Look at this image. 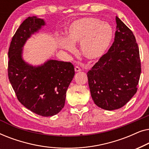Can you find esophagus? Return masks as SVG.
I'll list each match as a JSON object with an SVG mask.
<instances>
[{
  "label": "esophagus",
  "instance_id": "1",
  "mask_svg": "<svg viewBox=\"0 0 149 149\" xmlns=\"http://www.w3.org/2000/svg\"><path fill=\"white\" fill-rule=\"evenodd\" d=\"M74 70H75V72H80V71L81 70V69L79 68V66H76L74 67Z\"/></svg>",
  "mask_w": 149,
  "mask_h": 149
}]
</instances>
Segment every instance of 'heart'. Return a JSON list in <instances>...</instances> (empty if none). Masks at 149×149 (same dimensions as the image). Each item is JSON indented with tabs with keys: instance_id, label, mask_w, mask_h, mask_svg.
Here are the masks:
<instances>
[{
	"instance_id": "1",
	"label": "heart",
	"mask_w": 149,
	"mask_h": 149,
	"mask_svg": "<svg viewBox=\"0 0 149 149\" xmlns=\"http://www.w3.org/2000/svg\"><path fill=\"white\" fill-rule=\"evenodd\" d=\"M66 38H60L59 47L73 53L74 45L80 42L83 56L95 61L107 54L114 37L111 26L95 17H84L74 20L66 28Z\"/></svg>"
}]
</instances>
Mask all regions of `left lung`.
<instances>
[{
    "instance_id": "8db88e82",
    "label": "left lung",
    "mask_w": 149,
    "mask_h": 149,
    "mask_svg": "<svg viewBox=\"0 0 149 149\" xmlns=\"http://www.w3.org/2000/svg\"><path fill=\"white\" fill-rule=\"evenodd\" d=\"M116 22L115 41L87 72L93 102L108 111L123 107L135 95L141 73L135 36L117 16Z\"/></svg>"
}]
</instances>
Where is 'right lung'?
Returning <instances> with one entry per match:
<instances>
[{
    "label": "right lung",
    "mask_w": 149,
    "mask_h": 149,
    "mask_svg": "<svg viewBox=\"0 0 149 149\" xmlns=\"http://www.w3.org/2000/svg\"><path fill=\"white\" fill-rule=\"evenodd\" d=\"M45 24L43 19L32 16L18 28L8 52V76L22 104L38 115L49 117L64 108L74 68L70 62L54 60L33 66L22 59V47L26 40Z\"/></svg>",
    "instance_id": "right-lung-1"
}]
</instances>
